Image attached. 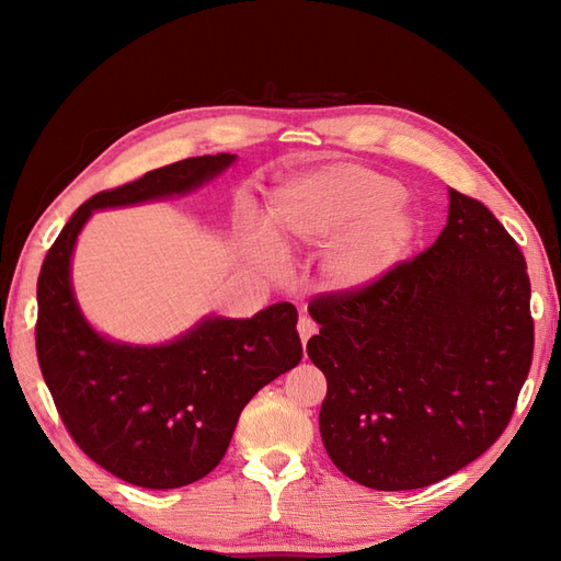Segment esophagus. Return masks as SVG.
Segmentation results:
<instances>
[{"label":"esophagus","instance_id":"esophagus-1","mask_svg":"<svg viewBox=\"0 0 561 561\" xmlns=\"http://www.w3.org/2000/svg\"><path fill=\"white\" fill-rule=\"evenodd\" d=\"M297 332H299V339H301V344L304 346H307V342H309V339L318 332V325H316V322L311 320V318H307V316H301L299 318V322H297Z\"/></svg>","mask_w":561,"mask_h":561}]
</instances>
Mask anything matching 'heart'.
<instances>
[{"label": "heart", "mask_w": 561, "mask_h": 561, "mask_svg": "<svg viewBox=\"0 0 561 561\" xmlns=\"http://www.w3.org/2000/svg\"><path fill=\"white\" fill-rule=\"evenodd\" d=\"M416 217L398 180L355 163H332L278 186L268 203V231L250 239L260 260L278 268L280 250L322 252L320 274L334 293H363L388 276L410 250Z\"/></svg>", "instance_id": "b5f03b06"}]
</instances>
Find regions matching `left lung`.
<instances>
[{
  "instance_id": "obj_1",
  "label": "left lung",
  "mask_w": 561,
  "mask_h": 561,
  "mask_svg": "<svg viewBox=\"0 0 561 561\" xmlns=\"http://www.w3.org/2000/svg\"><path fill=\"white\" fill-rule=\"evenodd\" d=\"M531 283L513 236L449 190L447 227L363 293L309 304L328 379L320 437L369 489H421L496 443L531 367Z\"/></svg>"
}]
</instances>
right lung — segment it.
<instances>
[{
    "instance_id": "1",
    "label": "right lung",
    "mask_w": 561,
    "mask_h": 561,
    "mask_svg": "<svg viewBox=\"0 0 561 561\" xmlns=\"http://www.w3.org/2000/svg\"><path fill=\"white\" fill-rule=\"evenodd\" d=\"M236 154L192 157L100 192L70 217L37 280V358L81 451L145 489L192 484L222 461L243 407L301 360L297 309L206 316L173 342L140 346L100 334L79 309L72 254L95 210L184 196L222 175Z\"/></svg>"
}]
</instances>
